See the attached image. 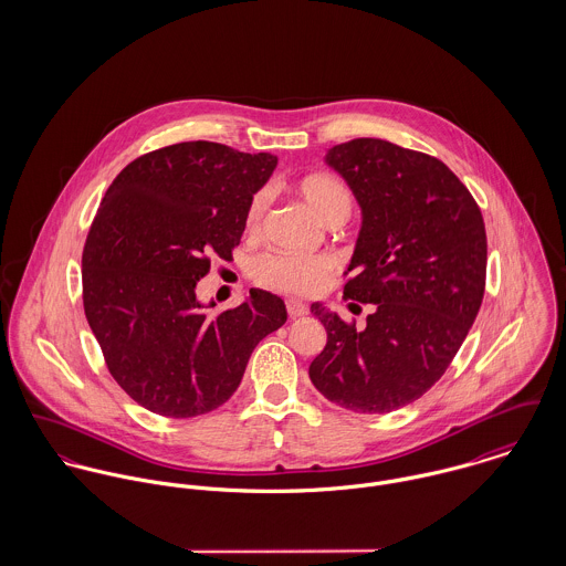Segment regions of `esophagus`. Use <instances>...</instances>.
Instances as JSON below:
<instances>
[{"mask_svg": "<svg viewBox=\"0 0 566 566\" xmlns=\"http://www.w3.org/2000/svg\"><path fill=\"white\" fill-rule=\"evenodd\" d=\"M285 307H287V314H290V318L292 321H296V318H303V316H307L310 314V307L305 305V303H301V301H287L285 303Z\"/></svg>", "mask_w": 566, "mask_h": 566, "instance_id": "1", "label": "esophagus"}]
</instances>
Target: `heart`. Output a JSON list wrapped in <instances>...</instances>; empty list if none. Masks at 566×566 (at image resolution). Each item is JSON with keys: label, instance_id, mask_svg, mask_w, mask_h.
Returning a JSON list of instances; mask_svg holds the SVG:
<instances>
[{"label": "heart", "instance_id": "heart-1", "mask_svg": "<svg viewBox=\"0 0 566 566\" xmlns=\"http://www.w3.org/2000/svg\"><path fill=\"white\" fill-rule=\"evenodd\" d=\"M303 200L323 218L324 222L348 220L350 193L346 185L328 174H314L298 182ZM270 205V191L261 189L252 196L245 213L248 231L256 233L263 224ZM333 259L326 254H265L254 263V279L272 290L287 294H318L333 274Z\"/></svg>", "mask_w": 566, "mask_h": 566}]
</instances>
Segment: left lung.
<instances>
[{"label": "left lung", "mask_w": 566, "mask_h": 566, "mask_svg": "<svg viewBox=\"0 0 566 566\" xmlns=\"http://www.w3.org/2000/svg\"><path fill=\"white\" fill-rule=\"evenodd\" d=\"M361 207L344 296L370 303L355 328L323 303L326 346L310 366L331 403L388 413L420 399L449 368L482 307L485 227L460 178L436 157L353 139L326 157Z\"/></svg>", "instance_id": "obj_1"}]
</instances>
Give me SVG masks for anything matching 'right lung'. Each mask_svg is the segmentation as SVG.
I'll list each match as a JSON object with an SVG mask.
<instances>
[{"mask_svg": "<svg viewBox=\"0 0 566 566\" xmlns=\"http://www.w3.org/2000/svg\"><path fill=\"white\" fill-rule=\"evenodd\" d=\"M274 167L270 153L185 142L128 163L106 189L82 252V303L113 379L142 407L191 418L227 403L254 346L287 321L265 290L218 316L196 296L211 256L240 245Z\"/></svg>", "mask_w": 566, "mask_h": 566, "instance_id": "1", "label": "right lung"}]
</instances>
